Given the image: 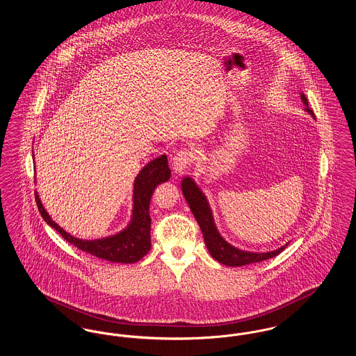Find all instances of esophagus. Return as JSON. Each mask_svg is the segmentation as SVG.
<instances>
[{
  "instance_id": "esophagus-1",
  "label": "esophagus",
  "mask_w": 356,
  "mask_h": 356,
  "mask_svg": "<svg viewBox=\"0 0 356 356\" xmlns=\"http://www.w3.org/2000/svg\"><path fill=\"white\" fill-rule=\"evenodd\" d=\"M193 153L188 149H181L175 154L173 157V163L172 167L176 175H183L186 172V168L193 163Z\"/></svg>"
}]
</instances>
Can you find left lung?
Returning a JSON list of instances; mask_svg holds the SVG:
<instances>
[{
	"instance_id": "left-lung-1",
	"label": "left lung",
	"mask_w": 356,
	"mask_h": 356,
	"mask_svg": "<svg viewBox=\"0 0 356 356\" xmlns=\"http://www.w3.org/2000/svg\"><path fill=\"white\" fill-rule=\"evenodd\" d=\"M300 99L305 105V111L315 119L314 112L308 108V102L305 93H300ZM181 191L186 197V203L189 205L195 219L197 221L202 234H203L205 245L209 251L211 256L218 260L221 264L228 267H241L252 263L264 261L267 259L275 257L276 254L283 252L288 245L286 243L277 250L268 251V252H252V251H244L237 247L229 244L224 237L221 236L220 232L218 231V227L213 220L212 209L208 204V200L203 193V191L195 183V180L189 176H186L181 181Z\"/></svg>"
}]
</instances>
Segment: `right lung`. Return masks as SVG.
<instances>
[{
  "label": "right lung",
  "instance_id": "obj_1",
  "mask_svg": "<svg viewBox=\"0 0 356 356\" xmlns=\"http://www.w3.org/2000/svg\"><path fill=\"white\" fill-rule=\"evenodd\" d=\"M170 170L167 154H161L147 163L137 173L132 193L131 220L118 234L111 236L85 240L70 235L51 219L35 192V203L42 219L54 228L68 243L86 254H93L112 263L132 264L143 259L151 250V218L149 203L154 188L168 181ZM35 181V180H34Z\"/></svg>",
  "mask_w": 356,
  "mask_h": 356
}]
</instances>
